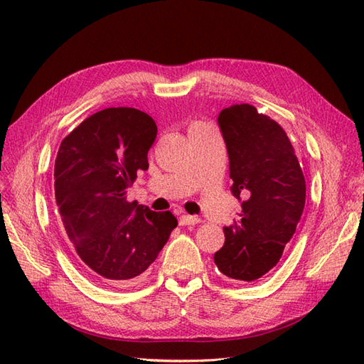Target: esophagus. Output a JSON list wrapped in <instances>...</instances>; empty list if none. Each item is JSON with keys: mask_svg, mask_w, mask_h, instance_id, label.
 <instances>
[{"mask_svg": "<svg viewBox=\"0 0 364 364\" xmlns=\"http://www.w3.org/2000/svg\"><path fill=\"white\" fill-rule=\"evenodd\" d=\"M178 222H180V225H196V223L200 222V219L196 218V215L181 214L180 219H178Z\"/></svg>", "mask_w": 364, "mask_h": 364, "instance_id": "1", "label": "esophagus"}]
</instances>
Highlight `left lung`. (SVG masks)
<instances>
[{
    "instance_id": "8db88e82",
    "label": "left lung",
    "mask_w": 364,
    "mask_h": 364,
    "mask_svg": "<svg viewBox=\"0 0 364 364\" xmlns=\"http://www.w3.org/2000/svg\"><path fill=\"white\" fill-rule=\"evenodd\" d=\"M219 127L230 159L231 194L241 220L223 228L214 262L236 282H255L280 261L305 208L304 172L284 129L252 105L223 109Z\"/></svg>"
}]
</instances>
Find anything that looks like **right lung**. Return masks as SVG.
Instances as JSON below:
<instances>
[{"mask_svg":"<svg viewBox=\"0 0 364 364\" xmlns=\"http://www.w3.org/2000/svg\"><path fill=\"white\" fill-rule=\"evenodd\" d=\"M156 123L134 107H107L60 142L54 196L87 275L125 283L145 272L178 225L170 211L127 202L137 170L149 168Z\"/></svg>","mask_w":364,"mask_h":364,"instance_id":"add662e5","label":"right lung"}]
</instances>
